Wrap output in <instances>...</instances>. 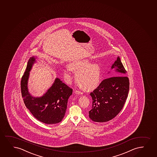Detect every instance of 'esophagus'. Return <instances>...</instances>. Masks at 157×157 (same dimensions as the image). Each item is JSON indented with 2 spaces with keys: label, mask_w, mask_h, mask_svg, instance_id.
<instances>
[{
  "label": "esophagus",
  "mask_w": 157,
  "mask_h": 157,
  "mask_svg": "<svg viewBox=\"0 0 157 157\" xmlns=\"http://www.w3.org/2000/svg\"><path fill=\"white\" fill-rule=\"evenodd\" d=\"M75 93H76V94H78V95H82V94H83V93H82V91H79V90H76Z\"/></svg>",
  "instance_id": "34e87169"
}]
</instances>
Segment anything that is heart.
Masks as SVG:
<instances>
[{"label": "heart", "instance_id": "b5f03b06", "mask_svg": "<svg viewBox=\"0 0 157 157\" xmlns=\"http://www.w3.org/2000/svg\"><path fill=\"white\" fill-rule=\"evenodd\" d=\"M71 70L76 72L77 82L83 89H91L97 86L101 80L100 67L97 63H90L89 60H80L71 63L66 72L68 77Z\"/></svg>", "mask_w": 157, "mask_h": 157}]
</instances>
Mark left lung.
Segmentation results:
<instances>
[{
	"instance_id": "left-lung-1",
	"label": "left lung",
	"mask_w": 157,
	"mask_h": 157,
	"mask_svg": "<svg viewBox=\"0 0 157 157\" xmlns=\"http://www.w3.org/2000/svg\"><path fill=\"white\" fill-rule=\"evenodd\" d=\"M115 69L113 77L105 79L90 93L92 107L89 111V118L96 122L111 120L120 112L128 98L129 79L125 76L126 71L119 57L112 66Z\"/></svg>"
}]
</instances>
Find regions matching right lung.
Here are the masks:
<instances>
[{
  "instance_id": "right-lung-1",
  "label": "right lung",
  "mask_w": 157,
  "mask_h": 157,
  "mask_svg": "<svg viewBox=\"0 0 157 157\" xmlns=\"http://www.w3.org/2000/svg\"><path fill=\"white\" fill-rule=\"evenodd\" d=\"M35 62L34 56L29 59L25 72L21 77V87L24 102L34 117L40 122L47 124L58 123L64 117L72 89L57 78L42 97H32L28 91L27 81L29 71Z\"/></svg>"
}]
</instances>
